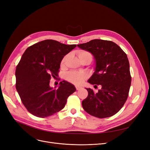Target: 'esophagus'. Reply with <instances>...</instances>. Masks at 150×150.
Listing matches in <instances>:
<instances>
[{
    "label": "esophagus",
    "mask_w": 150,
    "mask_h": 150,
    "mask_svg": "<svg viewBox=\"0 0 150 150\" xmlns=\"http://www.w3.org/2000/svg\"><path fill=\"white\" fill-rule=\"evenodd\" d=\"M76 90H79V89H82V87H81V86H76Z\"/></svg>",
    "instance_id": "34e87169"
}]
</instances>
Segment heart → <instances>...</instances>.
<instances>
[{
  "label": "heart",
  "instance_id": "b5f03b06",
  "mask_svg": "<svg viewBox=\"0 0 150 150\" xmlns=\"http://www.w3.org/2000/svg\"><path fill=\"white\" fill-rule=\"evenodd\" d=\"M78 54L79 59L87 56L91 57L92 58L91 54L86 51H79ZM66 59V56L63 58V59L61 61V65H63V64H64ZM86 78H87V74H86L85 72L75 71H72L67 72L65 76V78L67 81H69V82L76 85H79L81 84H82Z\"/></svg>",
  "mask_w": 150,
  "mask_h": 150
}]
</instances>
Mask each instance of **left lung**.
<instances>
[{"instance_id": "8db88e82", "label": "left lung", "mask_w": 150, "mask_h": 150, "mask_svg": "<svg viewBox=\"0 0 150 150\" xmlns=\"http://www.w3.org/2000/svg\"><path fill=\"white\" fill-rule=\"evenodd\" d=\"M78 46L93 55L95 71L88 81L101 87L97 93L86 88L88 96L82 102L83 108L99 118L112 116L121 110L128 96L131 77L128 57L110 40L93 39Z\"/></svg>"}]
</instances>
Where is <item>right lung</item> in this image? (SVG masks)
Masks as SVG:
<instances>
[{
    "label": "right lung",
    "mask_w": 150,
    "mask_h": 150,
    "mask_svg": "<svg viewBox=\"0 0 150 150\" xmlns=\"http://www.w3.org/2000/svg\"><path fill=\"white\" fill-rule=\"evenodd\" d=\"M76 47L47 39L29 47L22 54L16 69V87L32 115L46 117L55 114L76 91L74 86L66 81L60 82L57 89L49 86L51 77L58 75L63 57Z\"/></svg>",
    "instance_id": "right-lung-1"
}]
</instances>
